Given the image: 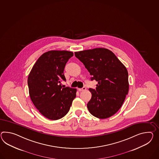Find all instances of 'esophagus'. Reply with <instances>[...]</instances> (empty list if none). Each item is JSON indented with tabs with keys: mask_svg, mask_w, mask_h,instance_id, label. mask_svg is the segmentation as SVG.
Masks as SVG:
<instances>
[{
	"mask_svg": "<svg viewBox=\"0 0 159 159\" xmlns=\"http://www.w3.org/2000/svg\"><path fill=\"white\" fill-rule=\"evenodd\" d=\"M86 89V88H85V87H83V88H81V89H79L78 90L79 91H84Z\"/></svg>",
	"mask_w": 159,
	"mask_h": 159,
	"instance_id": "34e87169",
	"label": "esophagus"
}]
</instances>
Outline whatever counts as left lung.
<instances>
[{"instance_id":"obj_1","label":"left lung","mask_w":159,"mask_h":159,"mask_svg":"<svg viewBox=\"0 0 159 159\" xmlns=\"http://www.w3.org/2000/svg\"><path fill=\"white\" fill-rule=\"evenodd\" d=\"M75 55L91 75V80L98 82L87 103L89 112L105 119L120 108L129 91L128 72L126 67L111 51L96 48L75 52Z\"/></svg>"}]
</instances>
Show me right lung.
<instances>
[{"instance_id": "right-lung-1", "label": "right lung", "mask_w": 159, "mask_h": 159, "mask_svg": "<svg viewBox=\"0 0 159 159\" xmlns=\"http://www.w3.org/2000/svg\"><path fill=\"white\" fill-rule=\"evenodd\" d=\"M71 52L51 51L41 55L28 76L27 84L31 100L39 112L51 120L65 116L76 96V89L62 88L66 81L64 70Z\"/></svg>"}]
</instances>
